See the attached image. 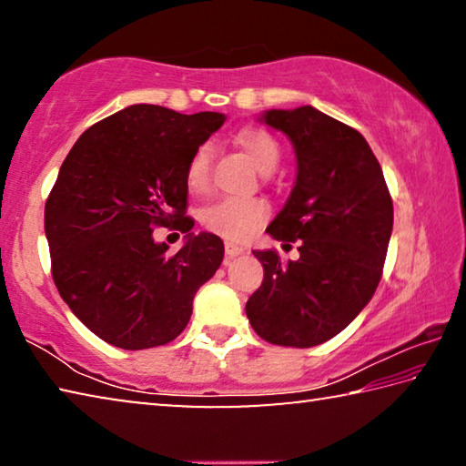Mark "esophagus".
<instances>
[{"label":"esophagus","mask_w":466,"mask_h":466,"mask_svg":"<svg viewBox=\"0 0 466 466\" xmlns=\"http://www.w3.org/2000/svg\"><path fill=\"white\" fill-rule=\"evenodd\" d=\"M224 248H226V257L228 258H234V257H238V255H242V252H244V248L238 247V244H234V242H226Z\"/></svg>","instance_id":"esophagus-1"}]
</instances>
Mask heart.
Segmentation results:
<instances>
[{
  "label": "heart",
  "instance_id": "heart-1",
  "mask_svg": "<svg viewBox=\"0 0 466 466\" xmlns=\"http://www.w3.org/2000/svg\"><path fill=\"white\" fill-rule=\"evenodd\" d=\"M244 154L261 172H271L279 162V144L269 131L258 127H244L236 136ZM211 147L208 144L199 146L188 157L185 180L188 191L203 195L211 185ZM269 219V205L258 197L248 199H222L201 209L199 222L205 230L224 236L228 240H247Z\"/></svg>",
  "mask_w": 466,
  "mask_h": 466
}]
</instances>
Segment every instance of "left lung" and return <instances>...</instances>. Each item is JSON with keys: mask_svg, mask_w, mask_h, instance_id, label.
<instances>
[{"mask_svg": "<svg viewBox=\"0 0 466 466\" xmlns=\"http://www.w3.org/2000/svg\"><path fill=\"white\" fill-rule=\"evenodd\" d=\"M261 121L289 137L298 175L267 228L275 240H299L296 261L252 250L265 278L247 317L273 345L314 347L364 310L382 278L392 232V199L368 141L314 106L265 110Z\"/></svg>", "mask_w": 466, "mask_h": 466, "instance_id": "left-lung-1", "label": "left lung"}]
</instances>
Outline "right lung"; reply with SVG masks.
Masks as SVG:
<instances>
[{"label":"right lung","mask_w":466,"mask_h":466,"mask_svg":"<svg viewBox=\"0 0 466 466\" xmlns=\"http://www.w3.org/2000/svg\"><path fill=\"white\" fill-rule=\"evenodd\" d=\"M224 121L222 113L133 105L86 129L63 160L45 205L51 273L102 341L121 350L170 343L191 319L197 289L222 265L219 236L191 232L185 172ZM154 227L180 229L186 247L168 256Z\"/></svg>","instance_id":"1"}]
</instances>
